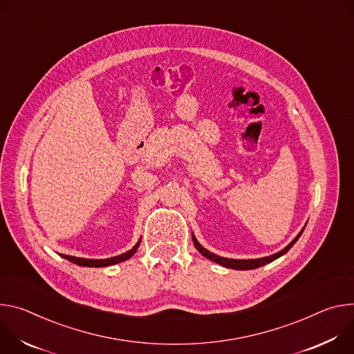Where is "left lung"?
<instances>
[{
    "instance_id": "left-lung-1",
    "label": "left lung",
    "mask_w": 354,
    "mask_h": 354,
    "mask_svg": "<svg viewBox=\"0 0 354 354\" xmlns=\"http://www.w3.org/2000/svg\"><path fill=\"white\" fill-rule=\"evenodd\" d=\"M305 226H306V225H305ZM305 226L301 229V232L297 234V236L291 241V243H288L283 250H280V252H277V253H274V254H271V256L260 257V259H227V257L218 256V254H215V253L207 250L204 246H201L200 242L197 241V238L194 236V233H192V242H194L195 249H197L204 257L209 259L211 261H215V263H218V264H221V266H223V267H226V268H233V270H253V268L261 267V266H264V264H267V263H271V261H274L276 259L284 256V254L294 246V243L299 239V236L302 234Z\"/></svg>"
}]
</instances>
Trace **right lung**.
Segmentation results:
<instances>
[{"label": "right lung", "instance_id": "add662e5", "mask_svg": "<svg viewBox=\"0 0 354 354\" xmlns=\"http://www.w3.org/2000/svg\"><path fill=\"white\" fill-rule=\"evenodd\" d=\"M140 241H142V238L136 242V245L131 250H128V252H125V253H122L120 256L109 257V259H83V257H74V256H67V254H60V256L64 257L66 260L77 264V266H83V267H106V266H112V264H116V263H122V261L131 259L136 253V250H138V248L140 245Z\"/></svg>", "mask_w": 354, "mask_h": 354}]
</instances>
